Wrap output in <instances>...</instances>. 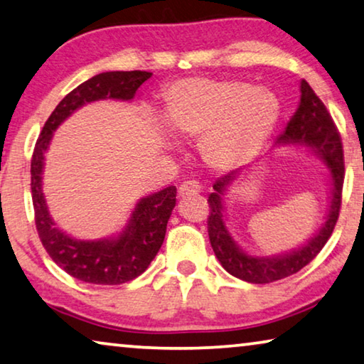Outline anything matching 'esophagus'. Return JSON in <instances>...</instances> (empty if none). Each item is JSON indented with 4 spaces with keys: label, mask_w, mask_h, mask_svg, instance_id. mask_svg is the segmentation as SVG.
<instances>
[{
    "label": "esophagus",
    "mask_w": 364,
    "mask_h": 364,
    "mask_svg": "<svg viewBox=\"0 0 364 364\" xmlns=\"http://www.w3.org/2000/svg\"><path fill=\"white\" fill-rule=\"evenodd\" d=\"M199 193H200V186L194 181H184L180 184V188H178V194H180V198H183V199L198 196Z\"/></svg>",
    "instance_id": "esophagus-1"
}]
</instances>
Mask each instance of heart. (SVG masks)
Here are the masks:
<instances>
[{
    "instance_id": "heart-1",
    "label": "heart",
    "mask_w": 364,
    "mask_h": 364,
    "mask_svg": "<svg viewBox=\"0 0 364 364\" xmlns=\"http://www.w3.org/2000/svg\"><path fill=\"white\" fill-rule=\"evenodd\" d=\"M269 90L234 78H186L164 93L161 119L176 137L198 139L199 154L215 170H230L262 149L279 121Z\"/></svg>"
}]
</instances>
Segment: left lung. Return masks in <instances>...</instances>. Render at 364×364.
I'll use <instances>...</instances> for the list:
<instances>
[{"mask_svg": "<svg viewBox=\"0 0 364 364\" xmlns=\"http://www.w3.org/2000/svg\"><path fill=\"white\" fill-rule=\"evenodd\" d=\"M276 144L306 145V147L317 151L318 156L325 161V165L328 166L330 175H332V204H330L327 222L323 224L321 232L314 235L299 250L274 258L252 257L235 245L225 227L224 215H222L224 213L222 196L232 181H235L237 171L217 178L213 186L214 191L209 194L208 199V232L210 245H213L215 257L219 258L225 271H229L238 279L253 284H267L287 278V276L297 273L306 264L311 263L321 253L323 245L332 235L341 208V191H343L345 180L343 144H341L340 132L327 107L306 80L301 81L299 107L291 117V121L287 122V127L279 135Z\"/></svg>", "mask_w": 364, "mask_h": 364, "instance_id": "obj_1", "label": "left lung"}]
</instances>
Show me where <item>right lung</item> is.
Instances as JSON below:
<instances>
[{
    "label": "right lung",
    "mask_w": 364,
    "mask_h": 364,
    "mask_svg": "<svg viewBox=\"0 0 364 364\" xmlns=\"http://www.w3.org/2000/svg\"><path fill=\"white\" fill-rule=\"evenodd\" d=\"M150 72H106L86 80L58 102L43 124L31 160V189L36 229L48 257L73 278L91 284H122L149 268L164 243L166 224L176 204V188L168 186L144 198L135 205L132 217L121 235L109 240L83 242L58 230L48 215L42 193L43 151L52 132L86 102L96 100L130 101Z\"/></svg>",
    "instance_id": "1"
}]
</instances>
